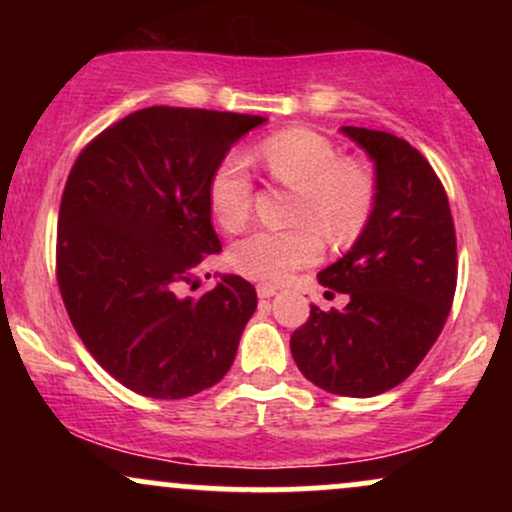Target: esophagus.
<instances>
[{
  "label": "esophagus",
  "mask_w": 512,
  "mask_h": 512,
  "mask_svg": "<svg viewBox=\"0 0 512 512\" xmlns=\"http://www.w3.org/2000/svg\"><path fill=\"white\" fill-rule=\"evenodd\" d=\"M276 293V286H269V284H257V296L260 298H272Z\"/></svg>",
  "instance_id": "1"
}]
</instances>
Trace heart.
I'll use <instances>...</instances> for the list:
<instances>
[{
  "label": "heart",
  "mask_w": 512,
  "mask_h": 512,
  "mask_svg": "<svg viewBox=\"0 0 512 512\" xmlns=\"http://www.w3.org/2000/svg\"><path fill=\"white\" fill-rule=\"evenodd\" d=\"M257 158L274 180L298 190L289 231H255L231 248V267L260 284H281L301 267L320 260L322 233L334 245L361 236L373 211L375 182L354 158H339L330 139L308 127H289L257 146ZM207 199L223 231L236 233L252 214V178L248 161L228 151L207 182Z\"/></svg>",
  "instance_id": "b5f03b06"
}]
</instances>
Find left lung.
<instances>
[{"label":"left lung","mask_w":512,"mask_h":512,"mask_svg":"<svg viewBox=\"0 0 512 512\" xmlns=\"http://www.w3.org/2000/svg\"><path fill=\"white\" fill-rule=\"evenodd\" d=\"M375 163V202L342 260L317 274L344 310L310 305L291 354L310 383L342 397H373L414 373L436 344L457 286V243L436 170L390 132L342 127Z\"/></svg>","instance_id":"left-lung-1"}]
</instances>
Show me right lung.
Instances as JSON below:
<instances>
[{"mask_svg": "<svg viewBox=\"0 0 512 512\" xmlns=\"http://www.w3.org/2000/svg\"><path fill=\"white\" fill-rule=\"evenodd\" d=\"M260 115L137 110L103 129L69 173L57 221V284L91 356L132 392L182 399L216 385L257 308L243 276L182 296L221 252L207 182Z\"/></svg>", "mask_w": 512, "mask_h": 512, "instance_id": "1", "label": "right lung"}]
</instances>
